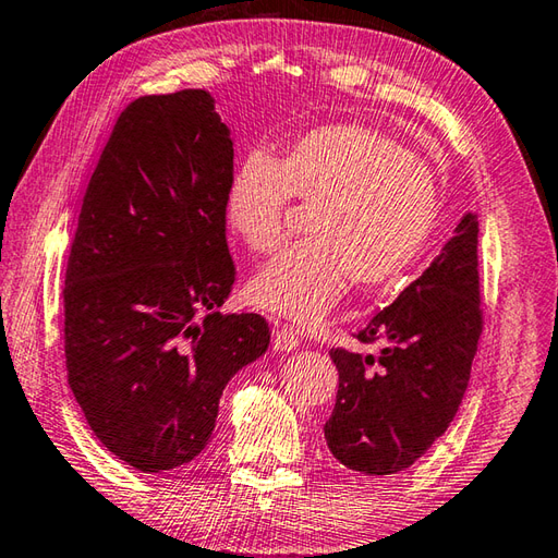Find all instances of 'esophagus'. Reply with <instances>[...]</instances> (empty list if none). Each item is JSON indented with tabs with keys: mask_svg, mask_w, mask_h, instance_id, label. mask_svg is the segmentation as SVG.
<instances>
[{
	"mask_svg": "<svg viewBox=\"0 0 558 558\" xmlns=\"http://www.w3.org/2000/svg\"><path fill=\"white\" fill-rule=\"evenodd\" d=\"M300 345V333L292 326L272 324V348L278 352H290Z\"/></svg>",
	"mask_w": 558,
	"mask_h": 558,
	"instance_id": "esophagus-1",
	"label": "esophagus"
}]
</instances>
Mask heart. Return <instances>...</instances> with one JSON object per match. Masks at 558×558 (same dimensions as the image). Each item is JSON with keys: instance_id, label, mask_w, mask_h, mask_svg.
<instances>
[{"instance_id": "heart-1", "label": "heart", "mask_w": 558, "mask_h": 558, "mask_svg": "<svg viewBox=\"0 0 558 558\" xmlns=\"http://www.w3.org/2000/svg\"><path fill=\"white\" fill-rule=\"evenodd\" d=\"M316 204L310 236L282 248L248 280L254 306L298 324H318L345 292L390 286L432 240L441 192L434 170L381 129L316 126L276 160L244 158L225 196L230 230L254 252L286 234L290 201Z\"/></svg>"}]
</instances>
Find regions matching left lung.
<instances>
[{
	"mask_svg": "<svg viewBox=\"0 0 558 558\" xmlns=\"http://www.w3.org/2000/svg\"><path fill=\"white\" fill-rule=\"evenodd\" d=\"M477 234V213H465L429 268L360 330L376 354L330 350L338 396L324 436L345 468L396 475L453 422L482 333Z\"/></svg>",
	"mask_w": 558,
	"mask_h": 558,
	"instance_id": "left-lung-1",
	"label": "left lung"
}]
</instances>
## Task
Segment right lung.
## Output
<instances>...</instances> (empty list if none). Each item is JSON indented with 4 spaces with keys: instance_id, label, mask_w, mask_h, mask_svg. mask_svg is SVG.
Wrapping results in <instances>:
<instances>
[{
    "instance_id": "right-lung-1",
    "label": "right lung",
    "mask_w": 558,
    "mask_h": 558,
    "mask_svg": "<svg viewBox=\"0 0 558 558\" xmlns=\"http://www.w3.org/2000/svg\"><path fill=\"white\" fill-rule=\"evenodd\" d=\"M232 138L208 90L138 98L83 196L64 278L69 386L126 465L165 472L210 441L230 378L268 350L264 316L218 310Z\"/></svg>"
}]
</instances>
